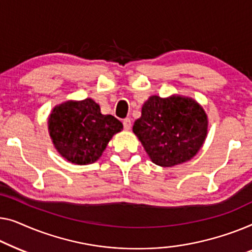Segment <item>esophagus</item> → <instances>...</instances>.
<instances>
[{
  "label": "esophagus",
  "instance_id": "1",
  "mask_svg": "<svg viewBox=\"0 0 252 252\" xmlns=\"http://www.w3.org/2000/svg\"><path fill=\"white\" fill-rule=\"evenodd\" d=\"M123 126H125L126 130H130L131 129V120L127 118L123 120Z\"/></svg>",
  "mask_w": 252,
  "mask_h": 252
}]
</instances>
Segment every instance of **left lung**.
Listing matches in <instances>:
<instances>
[{
  "instance_id": "8db88e82",
  "label": "left lung",
  "mask_w": 252,
  "mask_h": 252,
  "mask_svg": "<svg viewBox=\"0 0 252 252\" xmlns=\"http://www.w3.org/2000/svg\"><path fill=\"white\" fill-rule=\"evenodd\" d=\"M208 115L195 99L172 94L151 95L132 131L152 162L160 166L192 160L208 136Z\"/></svg>"
}]
</instances>
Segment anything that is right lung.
I'll list each match as a JSON object with an SVG mask.
<instances>
[{"instance_id":"1","label":"right lung","mask_w":252,"mask_h":252,"mask_svg":"<svg viewBox=\"0 0 252 252\" xmlns=\"http://www.w3.org/2000/svg\"><path fill=\"white\" fill-rule=\"evenodd\" d=\"M123 129L113 115H104L94 99L66 100L48 118V131L60 157L77 165L94 163L109 140Z\"/></svg>"}]
</instances>
